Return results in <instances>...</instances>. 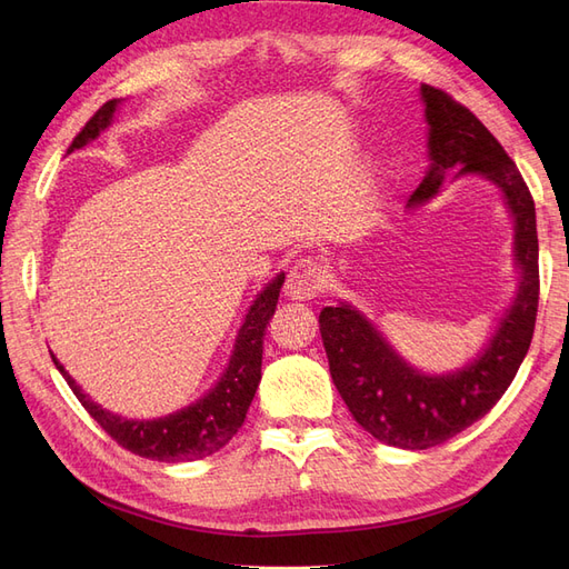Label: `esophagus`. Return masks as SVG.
<instances>
[{
    "instance_id": "obj_1",
    "label": "esophagus",
    "mask_w": 569,
    "mask_h": 569,
    "mask_svg": "<svg viewBox=\"0 0 569 569\" xmlns=\"http://www.w3.org/2000/svg\"><path fill=\"white\" fill-rule=\"evenodd\" d=\"M320 268L313 261H299L291 266L287 282H284V297L297 301H311L320 291Z\"/></svg>"
}]
</instances>
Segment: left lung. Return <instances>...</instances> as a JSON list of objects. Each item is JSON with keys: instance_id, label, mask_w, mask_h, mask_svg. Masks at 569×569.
Segmentation results:
<instances>
[{"instance_id": "8db88e82", "label": "left lung", "mask_w": 569, "mask_h": 569, "mask_svg": "<svg viewBox=\"0 0 569 569\" xmlns=\"http://www.w3.org/2000/svg\"><path fill=\"white\" fill-rule=\"evenodd\" d=\"M420 101L429 166L406 203V213L437 199L451 170H456L451 182L485 178L501 192L512 220L518 287L485 349L446 372H425L408 363L353 303L341 299L322 308L320 335L343 403L368 435L406 451L432 449L487 416L522 366L539 306L537 211L518 166L481 120L446 92L422 84Z\"/></svg>"}]
</instances>
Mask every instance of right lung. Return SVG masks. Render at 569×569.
I'll return each instance as SVG.
<instances>
[{
	"label": "right lung",
	"instance_id": "1",
	"mask_svg": "<svg viewBox=\"0 0 569 569\" xmlns=\"http://www.w3.org/2000/svg\"><path fill=\"white\" fill-rule=\"evenodd\" d=\"M120 104H123V99L107 101V104L90 118V123L82 128L73 144L68 147V153L94 142L97 137L113 123ZM282 282L284 272H278L251 301L249 311L237 330L228 368L222 370L218 382L194 403H189L176 412H168L163 418L130 420L118 416V412L101 408L90 399V393H84L80 389V385L68 375V370L59 363V358L54 353H51V360H54L57 370L63 375V380L73 389L84 410H88L99 422V427L104 429L107 435H111V439H116L123 449L161 462L201 460L220 451L222 446L237 435V429L242 427L247 418V410L253 401L258 382H261L263 337L266 327L274 313V306H278Z\"/></svg>",
	"mask_w": 569,
	"mask_h": 569
}]
</instances>
